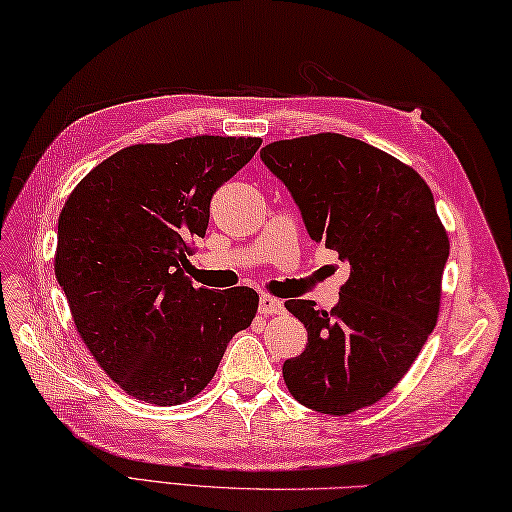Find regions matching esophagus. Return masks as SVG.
<instances>
[{
	"mask_svg": "<svg viewBox=\"0 0 512 512\" xmlns=\"http://www.w3.org/2000/svg\"><path fill=\"white\" fill-rule=\"evenodd\" d=\"M281 312H284V303L279 299L270 295H262V299H259V314H264V317H268V314H281Z\"/></svg>",
	"mask_w": 512,
	"mask_h": 512,
	"instance_id": "1",
	"label": "esophagus"
}]
</instances>
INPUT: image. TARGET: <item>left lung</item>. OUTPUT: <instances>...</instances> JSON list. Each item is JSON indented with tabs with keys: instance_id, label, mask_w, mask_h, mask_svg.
I'll list each match as a JSON object with an SVG mask.
<instances>
[{
	"instance_id": "left-lung-1",
	"label": "left lung",
	"mask_w": 512,
	"mask_h": 512,
	"mask_svg": "<svg viewBox=\"0 0 512 512\" xmlns=\"http://www.w3.org/2000/svg\"><path fill=\"white\" fill-rule=\"evenodd\" d=\"M262 160L290 189L314 242L352 266L330 312L286 301L308 330L306 350L284 363L286 387L330 416L374 405L438 323L449 235L429 184L385 151L332 132L277 140Z\"/></svg>"
}]
</instances>
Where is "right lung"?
Segmentation results:
<instances>
[{
	"mask_svg": "<svg viewBox=\"0 0 512 512\" xmlns=\"http://www.w3.org/2000/svg\"><path fill=\"white\" fill-rule=\"evenodd\" d=\"M259 145L204 134L125 147L63 204L54 275L90 354L136 400L173 407L198 396L255 319L253 288H195L184 266L213 193Z\"/></svg>",
	"mask_w": 512,
	"mask_h": 512,
	"instance_id": "add662e5",
	"label": "right lung"
}]
</instances>
